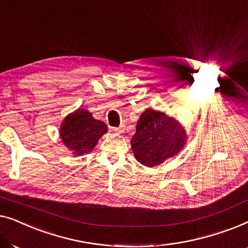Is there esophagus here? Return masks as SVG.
Instances as JSON below:
<instances>
[{"mask_svg":"<svg viewBox=\"0 0 248 248\" xmlns=\"http://www.w3.org/2000/svg\"><path fill=\"white\" fill-rule=\"evenodd\" d=\"M123 131H124V127H123V126L115 127V128H114V132H115V133H123Z\"/></svg>","mask_w":248,"mask_h":248,"instance_id":"esophagus-1","label":"esophagus"}]
</instances>
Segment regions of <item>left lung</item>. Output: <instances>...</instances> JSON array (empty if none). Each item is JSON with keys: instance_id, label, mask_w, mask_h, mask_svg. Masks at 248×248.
<instances>
[{"instance_id": "left-lung-1", "label": "left lung", "mask_w": 248, "mask_h": 248, "mask_svg": "<svg viewBox=\"0 0 248 248\" xmlns=\"http://www.w3.org/2000/svg\"><path fill=\"white\" fill-rule=\"evenodd\" d=\"M187 142L185 127L164 111L147 108L137 124L131 148L137 160L145 167H155L181 152Z\"/></svg>"}]
</instances>
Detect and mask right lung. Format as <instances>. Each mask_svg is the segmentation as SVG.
Instances as JSON below:
<instances>
[{
    "mask_svg": "<svg viewBox=\"0 0 248 248\" xmlns=\"http://www.w3.org/2000/svg\"><path fill=\"white\" fill-rule=\"evenodd\" d=\"M107 131L104 122L96 120L89 110L78 108L64 117L60 126V138L72 155H81L93 151Z\"/></svg>",
    "mask_w": 248,
    "mask_h": 248,
    "instance_id": "right-lung-1",
    "label": "right lung"
}]
</instances>
